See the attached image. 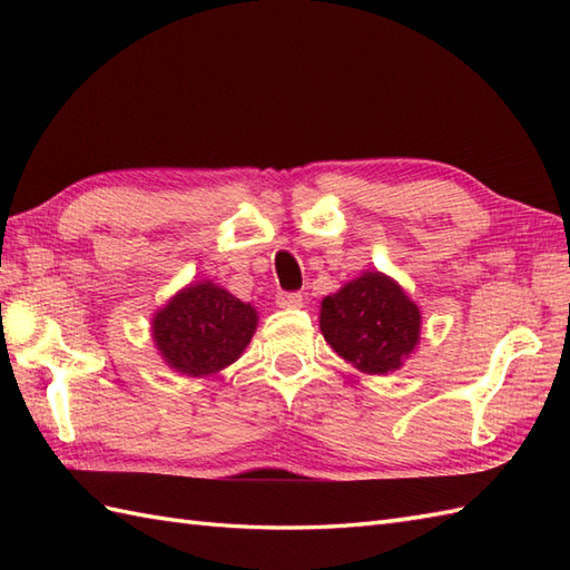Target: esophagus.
<instances>
[{"label":"esophagus","mask_w":570,"mask_h":570,"mask_svg":"<svg viewBox=\"0 0 570 570\" xmlns=\"http://www.w3.org/2000/svg\"><path fill=\"white\" fill-rule=\"evenodd\" d=\"M276 306H279V308H301L303 296L298 294V291H279V294H276Z\"/></svg>","instance_id":"1"}]
</instances>
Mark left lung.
<instances>
[{"label": "left lung", "mask_w": 570, "mask_h": 570, "mask_svg": "<svg viewBox=\"0 0 570 570\" xmlns=\"http://www.w3.org/2000/svg\"><path fill=\"white\" fill-rule=\"evenodd\" d=\"M330 347L364 374L403 366L420 342V308L391 276L364 272L321 303Z\"/></svg>", "instance_id": "8db88e82"}]
</instances>
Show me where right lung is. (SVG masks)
Instances as JSON below:
<instances>
[{"label": "right lung", "mask_w": 570, "mask_h": 570, "mask_svg": "<svg viewBox=\"0 0 570 570\" xmlns=\"http://www.w3.org/2000/svg\"><path fill=\"white\" fill-rule=\"evenodd\" d=\"M257 330V311L210 282L181 288L153 317V340L169 368L210 376L245 352Z\"/></svg>", "instance_id": "add662e5"}]
</instances>
